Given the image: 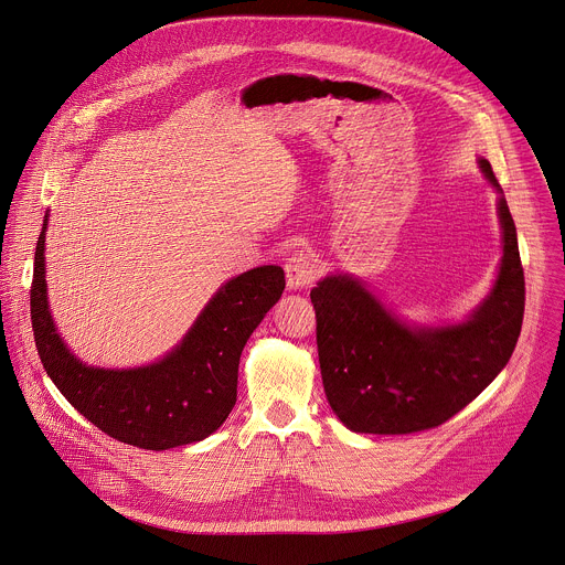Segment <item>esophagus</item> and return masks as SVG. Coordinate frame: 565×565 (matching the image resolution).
<instances>
[{
  "label": "esophagus",
  "instance_id": "1",
  "mask_svg": "<svg viewBox=\"0 0 565 565\" xmlns=\"http://www.w3.org/2000/svg\"><path fill=\"white\" fill-rule=\"evenodd\" d=\"M317 259L308 253H295L286 262V286L288 290L308 288L317 277Z\"/></svg>",
  "mask_w": 565,
  "mask_h": 565
}]
</instances>
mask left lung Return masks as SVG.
<instances>
[{"label": "left lung", "instance_id": "1", "mask_svg": "<svg viewBox=\"0 0 565 565\" xmlns=\"http://www.w3.org/2000/svg\"><path fill=\"white\" fill-rule=\"evenodd\" d=\"M498 193L502 259L487 297L454 323H412L365 281L334 270L317 281L321 379L334 416L354 434L401 436L443 425L507 367L524 321L518 228L491 162L478 156Z\"/></svg>", "mask_w": 565, "mask_h": 565}]
</instances>
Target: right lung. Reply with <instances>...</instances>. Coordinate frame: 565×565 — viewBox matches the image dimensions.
<instances>
[{
    "instance_id": "1",
    "label": "right lung",
    "mask_w": 565,
    "mask_h": 565,
    "mask_svg": "<svg viewBox=\"0 0 565 565\" xmlns=\"http://www.w3.org/2000/svg\"><path fill=\"white\" fill-rule=\"evenodd\" d=\"M47 217L34 250L30 317L39 359L56 390L100 431L138 449L167 451L217 431L237 401L242 350L286 288L281 266H257L224 281L160 359L136 367L87 365L67 348L50 312Z\"/></svg>"
}]
</instances>
